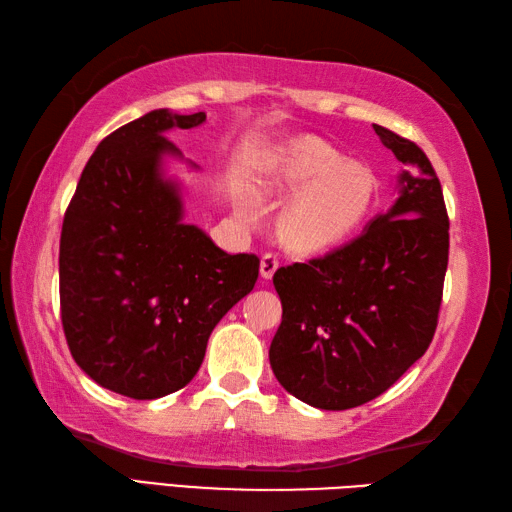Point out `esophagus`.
Returning a JSON list of instances; mask_svg holds the SVG:
<instances>
[{"mask_svg":"<svg viewBox=\"0 0 512 512\" xmlns=\"http://www.w3.org/2000/svg\"><path fill=\"white\" fill-rule=\"evenodd\" d=\"M277 268H279V257H277L275 253L262 255V277H264V279L273 277Z\"/></svg>","mask_w":512,"mask_h":512,"instance_id":"obj_1","label":"esophagus"}]
</instances>
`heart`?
I'll list each match as a JSON object with an SVG mask.
<instances>
[{"label":"heart","instance_id":"b5f03b06","mask_svg":"<svg viewBox=\"0 0 512 512\" xmlns=\"http://www.w3.org/2000/svg\"><path fill=\"white\" fill-rule=\"evenodd\" d=\"M264 195L286 198L281 235L292 248L325 250L345 242L374 204L376 182L367 167L345 162L317 138H299L279 151L262 184Z\"/></svg>","mask_w":512,"mask_h":512}]
</instances>
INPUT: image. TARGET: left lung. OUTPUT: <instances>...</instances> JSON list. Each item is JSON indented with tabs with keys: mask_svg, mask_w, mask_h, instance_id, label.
Returning a JSON list of instances; mask_svg holds the SVG:
<instances>
[{
	"mask_svg": "<svg viewBox=\"0 0 512 512\" xmlns=\"http://www.w3.org/2000/svg\"><path fill=\"white\" fill-rule=\"evenodd\" d=\"M407 169L394 206L350 244L279 268L270 367L288 394L328 411L383 394L427 352L449 264V215L424 151L374 125Z\"/></svg>",
	"mask_w": 512,
	"mask_h": 512,
	"instance_id": "left-lung-1",
	"label": "left lung"
}]
</instances>
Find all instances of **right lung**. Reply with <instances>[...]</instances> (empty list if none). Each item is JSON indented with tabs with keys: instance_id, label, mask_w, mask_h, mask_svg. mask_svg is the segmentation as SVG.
Instances as JSON below:
<instances>
[{
	"instance_id": "right-lung-1",
	"label": "right lung",
	"mask_w": 512,
	"mask_h": 512,
	"mask_svg": "<svg viewBox=\"0 0 512 512\" xmlns=\"http://www.w3.org/2000/svg\"><path fill=\"white\" fill-rule=\"evenodd\" d=\"M206 114L154 110L101 140L68 204L59 246L65 341L85 374L134 400L182 389L198 374L213 328L253 290L255 255H228L182 222L165 136Z\"/></svg>"
}]
</instances>
